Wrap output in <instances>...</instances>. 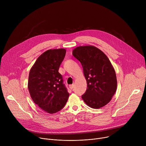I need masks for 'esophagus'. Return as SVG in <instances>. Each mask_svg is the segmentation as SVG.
<instances>
[{
  "label": "esophagus",
  "instance_id": "esophagus-1",
  "mask_svg": "<svg viewBox=\"0 0 146 146\" xmlns=\"http://www.w3.org/2000/svg\"><path fill=\"white\" fill-rule=\"evenodd\" d=\"M69 88H70L71 90H72V89L74 88V85H73V84L70 85V86H69Z\"/></svg>",
  "mask_w": 146,
  "mask_h": 146
}]
</instances>
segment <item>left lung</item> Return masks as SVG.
Returning <instances> with one entry per match:
<instances>
[{
  "instance_id": "left-lung-1",
  "label": "left lung",
  "mask_w": 146,
  "mask_h": 146,
  "mask_svg": "<svg viewBox=\"0 0 146 146\" xmlns=\"http://www.w3.org/2000/svg\"><path fill=\"white\" fill-rule=\"evenodd\" d=\"M72 54L80 62L87 80V90L82 99L94 109L106 105L117 86L115 72L109 58L101 50L91 46L78 47Z\"/></svg>"
}]
</instances>
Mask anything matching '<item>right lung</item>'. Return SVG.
I'll use <instances>...</instances> for the list:
<instances>
[{"label": "right lung", "mask_w": 146, "mask_h": 146, "mask_svg": "<svg viewBox=\"0 0 146 146\" xmlns=\"http://www.w3.org/2000/svg\"><path fill=\"white\" fill-rule=\"evenodd\" d=\"M65 55L64 48L47 50L37 59L29 72L28 87L31 98L48 113L60 111L69 98V94L58 72Z\"/></svg>", "instance_id": "1"}]
</instances>
